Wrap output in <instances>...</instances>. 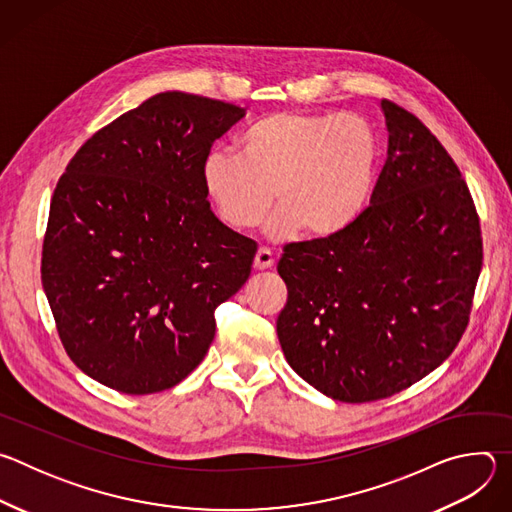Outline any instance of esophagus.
<instances>
[{
	"label": "esophagus",
	"mask_w": 512,
	"mask_h": 512,
	"mask_svg": "<svg viewBox=\"0 0 512 512\" xmlns=\"http://www.w3.org/2000/svg\"><path fill=\"white\" fill-rule=\"evenodd\" d=\"M273 263H275V257H273V253H271L269 249L261 247V249L257 251V255H255L253 267H255V269H259V271H263V269H271V267H273Z\"/></svg>",
	"instance_id": "obj_1"
}]
</instances>
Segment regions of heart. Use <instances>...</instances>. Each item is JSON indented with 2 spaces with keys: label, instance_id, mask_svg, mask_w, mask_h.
<instances>
[{
  "label": "heart",
  "instance_id": "1",
  "mask_svg": "<svg viewBox=\"0 0 512 512\" xmlns=\"http://www.w3.org/2000/svg\"><path fill=\"white\" fill-rule=\"evenodd\" d=\"M379 162L375 129L360 115L277 111L239 139V156L212 150L200 182L216 216L235 229L255 227L271 200L265 231L285 239L304 231L328 239L369 206Z\"/></svg>",
  "mask_w": 512,
  "mask_h": 512
}]
</instances>
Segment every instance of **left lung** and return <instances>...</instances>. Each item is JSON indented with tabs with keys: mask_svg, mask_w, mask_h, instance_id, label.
<instances>
[{
	"mask_svg": "<svg viewBox=\"0 0 512 512\" xmlns=\"http://www.w3.org/2000/svg\"><path fill=\"white\" fill-rule=\"evenodd\" d=\"M389 131L373 206L346 231L287 245L277 273L285 360L342 403L391 397L460 342L482 267L478 214L444 145L381 101Z\"/></svg>",
	"mask_w": 512,
	"mask_h": 512,
	"instance_id": "1",
	"label": "left lung"
}]
</instances>
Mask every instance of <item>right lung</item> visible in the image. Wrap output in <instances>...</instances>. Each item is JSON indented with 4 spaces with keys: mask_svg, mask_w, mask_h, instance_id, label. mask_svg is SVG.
<instances>
[{
    "mask_svg": "<svg viewBox=\"0 0 512 512\" xmlns=\"http://www.w3.org/2000/svg\"><path fill=\"white\" fill-rule=\"evenodd\" d=\"M245 109L166 91L99 129L60 176L42 287L77 367L127 395L178 385L214 338V310L251 275L257 243L223 225L200 182Z\"/></svg>",
    "mask_w": 512,
    "mask_h": 512,
    "instance_id": "obj_1",
    "label": "right lung"
}]
</instances>
